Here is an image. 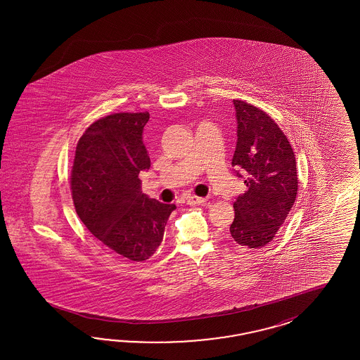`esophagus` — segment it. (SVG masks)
Wrapping results in <instances>:
<instances>
[{
  "instance_id": "34e87169",
  "label": "esophagus",
  "mask_w": 360,
  "mask_h": 360,
  "mask_svg": "<svg viewBox=\"0 0 360 360\" xmlns=\"http://www.w3.org/2000/svg\"><path fill=\"white\" fill-rule=\"evenodd\" d=\"M207 199L206 198H202V196L190 195L187 198V203L188 205H202L205 203Z\"/></svg>"
}]
</instances>
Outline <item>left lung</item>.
Instances as JSON below:
<instances>
[{"instance_id": "8db88e82", "label": "left lung", "mask_w": 360, "mask_h": 360, "mask_svg": "<svg viewBox=\"0 0 360 360\" xmlns=\"http://www.w3.org/2000/svg\"><path fill=\"white\" fill-rule=\"evenodd\" d=\"M238 140L232 166L248 190L233 203L231 241L257 250L272 241L298 191L295 157L283 131L262 109L233 100Z\"/></svg>"}]
</instances>
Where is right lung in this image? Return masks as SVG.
Masks as SVG:
<instances>
[{
  "label": "right lung",
  "mask_w": 360,
  "mask_h": 360,
  "mask_svg": "<svg viewBox=\"0 0 360 360\" xmlns=\"http://www.w3.org/2000/svg\"><path fill=\"white\" fill-rule=\"evenodd\" d=\"M148 112L113 113L88 127L77 142L71 191L88 231L117 259L152 257L175 205L142 194L139 174L150 167L142 141Z\"/></svg>",
  "instance_id": "right-lung-1"
}]
</instances>
